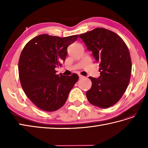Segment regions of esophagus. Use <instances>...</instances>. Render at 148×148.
I'll list each match as a JSON object with an SVG mask.
<instances>
[{"instance_id": "esophagus-1", "label": "esophagus", "mask_w": 148, "mask_h": 148, "mask_svg": "<svg viewBox=\"0 0 148 148\" xmlns=\"http://www.w3.org/2000/svg\"><path fill=\"white\" fill-rule=\"evenodd\" d=\"M79 77L80 78V79H82V78H84V77L83 76H81V75H79Z\"/></svg>"}]
</instances>
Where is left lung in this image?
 I'll return each mask as SVG.
<instances>
[{"label":"left lung","mask_w":148,"mask_h":148,"mask_svg":"<svg viewBox=\"0 0 148 148\" xmlns=\"http://www.w3.org/2000/svg\"><path fill=\"white\" fill-rule=\"evenodd\" d=\"M99 63V78L89 77L92 87L86 93L93 106L108 108L117 103L130 82L132 61L129 50L118 34L97 28L79 36Z\"/></svg>","instance_id":"obj_1"}]
</instances>
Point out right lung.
<instances>
[{
  "label": "right lung",
  "instance_id": "1",
  "mask_svg": "<svg viewBox=\"0 0 148 148\" xmlns=\"http://www.w3.org/2000/svg\"><path fill=\"white\" fill-rule=\"evenodd\" d=\"M78 35L65 37L42 34L27 43L18 62L22 88L37 108L52 112L61 108L79 76L56 74L55 68L62 65L67 55V47Z\"/></svg>",
  "mask_w": 148,
  "mask_h": 148
}]
</instances>
